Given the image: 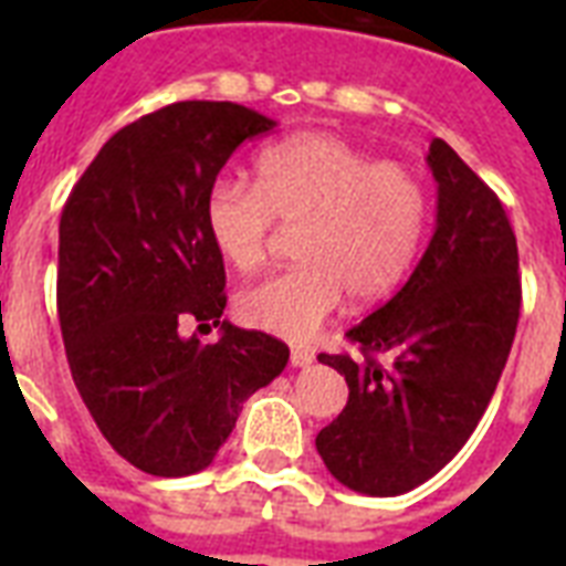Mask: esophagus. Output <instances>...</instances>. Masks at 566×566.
Masks as SVG:
<instances>
[{"label":"esophagus","mask_w":566,"mask_h":566,"mask_svg":"<svg viewBox=\"0 0 566 566\" xmlns=\"http://www.w3.org/2000/svg\"><path fill=\"white\" fill-rule=\"evenodd\" d=\"M291 364L293 367H308V364H314V349H308V346H293Z\"/></svg>","instance_id":"esophagus-1"}]
</instances>
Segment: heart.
<instances>
[{
    "mask_svg": "<svg viewBox=\"0 0 566 566\" xmlns=\"http://www.w3.org/2000/svg\"><path fill=\"white\" fill-rule=\"evenodd\" d=\"M258 181L220 176L205 193V229L240 273L264 266L275 222L300 226L302 264L238 296L240 319L287 340H308L349 293L376 302L408 279L429 231V190L411 167L376 161L328 132L266 146Z\"/></svg>",
    "mask_w": 566,
    "mask_h": 566,
    "instance_id": "obj_1",
    "label": "heart"
}]
</instances>
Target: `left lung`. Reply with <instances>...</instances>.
<instances>
[{"instance_id": "left-lung-1", "label": "left lung", "mask_w": 566, "mask_h": 566, "mask_svg": "<svg viewBox=\"0 0 566 566\" xmlns=\"http://www.w3.org/2000/svg\"><path fill=\"white\" fill-rule=\"evenodd\" d=\"M426 161L438 181L426 255L394 300L346 332L358 358L317 355L349 385L317 452L337 482L370 496L411 491L458 455L505 370L523 305L500 196L440 137Z\"/></svg>"}]
</instances>
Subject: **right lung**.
Masks as SVG:
<instances>
[{
	"instance_id": "right-lung-1",
	"label": "right lung",
	"mask_w": 566,
	"mask_h": 566,
	"mask_svg": "<svg viewBox=\"0 0 566 566\" xmlns=\"http://www.w3.org/2000/svg\"><path fill=\"white\" fill-rule=\"evenodd\" d=\"M275 123L234 102H172L119 128L70 190L57 229L66 361L117 455L179 479L211 464L291 349L226 323V266L205 193L243 140ZM220 325L202 345L184 332Z\"/></svg>"
}]
</instances>
